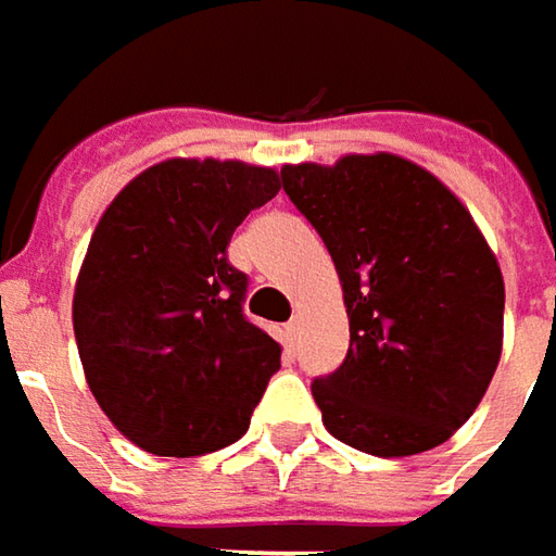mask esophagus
<instances>
[{
  "label": "esophagus",
  "instance_id": "1",
  "mask_svg": "<svg viewBox=\"0 0 556 556\" xmlns=\"http://www.w3.org/2000/svg\"><path fill=\"white\" fill-rule=\"evenodd\" d=\"M285 340H288V346H296V340H300V321L296 318L285 325Z\"/></svg>",
  "mask_w": 556,
  "mask_h": 556
}]
</instances>
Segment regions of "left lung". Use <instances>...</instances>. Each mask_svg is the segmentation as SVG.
I'll return each instance as SVG.
<instances>
[{"label": "left lung", "instance_id": "1", "mask_svg": "<svg viewBox=\"0 0 556 556\" xmlns=\"http://www.w3.org/2000/svg\"><path fill=\"white\" fill-rule=\"evenodd\" d=\"M281 185L328 247L350 315L343 365L312 383L328 433L377 458L442 445L502 358L504 278L473 216L395 154L288 163Z\"/></svg>", "mask_w": 556, "mask_h": 556}]
</instances>
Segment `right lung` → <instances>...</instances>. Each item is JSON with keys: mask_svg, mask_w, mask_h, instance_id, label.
I'll return each instance as SVG.
<instances>
[{"mask_svg": "<svg viewBox=\"0 0 556 556\" xmlns=\"http://www.w3.org/2000/svg\"><path fill=\"white\" fill-rule=\"evenodd\" d=\"M281 179L241 161L154 163L98 219L74 290L86 383L129 442L163 458L231 445L281 368L244 315L228 241Z\"/></svg>", "mask_w": 556, "mask_h": 556, "instance_id": "obj_1", "label": "right lung"}]
</instances>
